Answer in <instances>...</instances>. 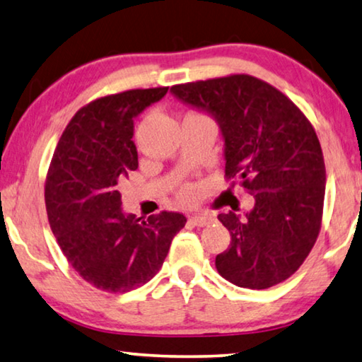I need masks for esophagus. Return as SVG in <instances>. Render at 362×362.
Instances as JSON below:
<instances>
[{
	"label": "esophagus",
	"instance_id": "1",
	"mask_svg": "<svg viewBox=\"0 0 362 362\" xmlns=\"http://www.w3.org/2000/svg\"><path fill=\"white\" fill-rule=\"evenodd\" d=\"M211 221H213V218H211V216H208V214H195V216H192V218H190V223L193 226H197V228H203V226H208L209 223H211Z\"/></svg>",
	"mask_w": 362,
	"mask_h": 362
}]
</instances>
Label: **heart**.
<instances>
[{
  "label": "heart",
  "mask_w": 362,
  "mask_h": 362,
  "mask_svg": "<svg viewBox=\"0 0 362 362\" xmlns=\"http://www.w3.org/2000/svg\"><path fill=\"white\" fill-rule=\"evenodd\" d=\"M180 195H182V198L190 199L193 197V188L192 187H183L182 192H180Z\"/></svg>",
  "instance_id": "heart-1"
}]
</instances>
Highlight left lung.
I'll return each mask as SVG.
<instances>
[{
  "label": "left lung",
  "instance_id": "8db88e82",
  "mask_svg": "<svg viewBox=\"0 0 362 362\" xmlns=\"http://www.w3.org/2000/svg\"><path fill=\"white\" fill-rule=\"evenodd\" d=\"M183 104L206 112L224 139L226 177L255 204L218 219L230 233L216 257L239 288L267 289L298 272L314 247L325 198V163L314 127L283 93L249 74L172 86Z\"/></svg>",
  "mask_w": 362,
  "mask_h": 362
}]
</instances>
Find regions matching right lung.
<instances>
[{"label":"right lung","mask_w":362,"mask_h":362,"mask_svg":"<svg viewBox=\"0 0 362 362\" xmlns=\"http://www.w3.org/2000/svg\"><path fill=\"white\" fill-rule=\"evenodd\" d=\"M169 88L100 97L76 112L53 153L45 182L48 223L81 278L107 293L146 284L185 226L180 213L144 221L122 209L118 185L138 169L134 123Z\"/></svg>","instance_id":"right-lung-1"}]
</instances>
